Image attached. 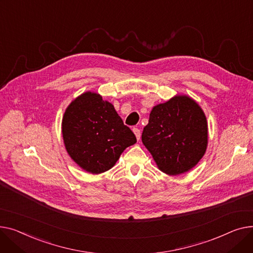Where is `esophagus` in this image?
Instances as JSON below:
<instances>
[{"label":"esophagus","mask_w":253,"mask_h":253,"mask_svg":"<svg viewBox=\"0 0 253 253\" xmlns=\"http://www.w3.org/2000/svg\"><path fill=\"white\" fill-rule=\"evenodd\" d=\"M132 131H133V133H135V136H136L137 140L139 141L140 138H141V131H140V129L137 128V127H133V128H132Z\"/></svg>","instance_id":"1"}]
</instances>
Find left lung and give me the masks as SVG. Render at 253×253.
I'll use <instances>...</instances> for the list:
<instances>
[{"label":"left lung","instance_id":"obj_1","mask_svg":"<svg viewBox=\"0 0 253 253\" xmlns=\"http://www.w3.org/2000/svg\"><path fill=\"white\" fill-rule=\"evenodd\" d=\"M142 142L162 172L185 173L206 152L209 126L205 113L190 96L175 95L152 108Z\"/></svg>","mask_w":253,"mask_h":253}]
</instances>
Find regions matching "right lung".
I'll return each mask as SVG.
<instances>
[{"label": "right lung", "instance_id": "1", "mask_svg": "<svg viewBox=\"0 0 253 253\" xmlns=\"http://www.w3.org/2000/svg\"><path fill=\"white\" fill-rule=\"evenodd\" d=\"M61 129L70 158L93 174L112 169L126 148L137 142L112 104L90 91L71 101L63 114Z\"/></svg>", "mask_w": 253, "mask_h": 253}]
</instances>
